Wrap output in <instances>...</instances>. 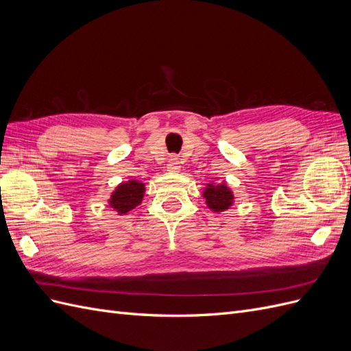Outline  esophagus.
<instances>
[{"label": "esophagus", "mask_w": 351, "mask_h": 351, "mask_svg": "<svg viewBox=\"0 0 351 351\" xmlns=\"http://www.w3.org/2000/svg\"><path fill=\"white\" fill-rule=\"evenodd\" d=\"M167 169L169 173H177L180 169V161L177 156H169L168 162H167Z\"/></svg>", "instance_id": "34e87169"}]
</instances>
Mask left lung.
Returning a JSON list of instances; mask_svg holds the SVG:
<instances>
[{
	"instance_id": "1",
	"label": "left lung",
	"mask_w": 351,
	"mask_h": 351,
	"mask_svg": "<svg viewBox=\"0 0 351 351\" xmlns=\"http://www.w3.org/2000/svg\"><path fill=\"white\" fill-rule=\"evenodd\" d=\"M204 197L206 199L208 206L215 212L228 209V206L232 202V193L230 192L226 184H221V186L208 184L206 190L204 192Z\"/></svg>"
}]
</instances>
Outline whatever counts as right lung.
Masks as SVG:
<instances>
[{
    "label": "right lung",
    "mask_w": 351,
    "mask_h": 351,
    "mask_svg": "<svg viewBox=\"0 0 351 351\" xmlns=\"http://www.w3.org/2000/svg\"><path fill=\"white\" fill-rule=\"evenodd\" d=\"M143 192H145L143 183L134 182V180L127 183H121L112 193L110 204L114 209L119 210L120 215L125 214V212L132 210L134 206L141 204Z\"/></svg>",
    "instance_id": "1"
}]
</instances>
